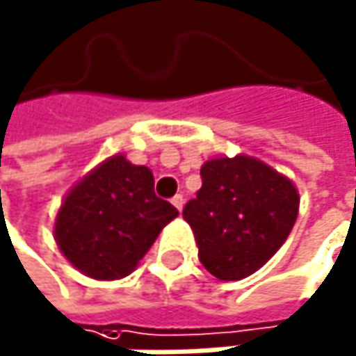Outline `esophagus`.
Here are the masks:
<instances>
[{"label": "esophagus", "instance_id": "obj_1", "mask_svg": "<svg viewBox=\"0 0 356 356\" xmlns=\"http://www.w3.org/2000/svg\"><path fill=\"white\" fill-rule=\"evenodd\" d=\"M170 202H172V207H175L177 211H181V209H184V202H186V200H184V196H181V194H177V196H175V198H172Z\"/></svg>", "mask_w": 356, "mask_h": 356}]
</instances>
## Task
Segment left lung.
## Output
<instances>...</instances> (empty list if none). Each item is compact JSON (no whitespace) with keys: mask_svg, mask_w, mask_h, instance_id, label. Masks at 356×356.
Segmentation results:
<instances>
[{"mask_svg":"<svg viewBox=\"0 0 356 356\" xmlns=\"http://www.w3.org/2000/svg\"><path fill=\"white\" fill-rule=\"evenodd\" d=\"M202 188L184 209L200 264L219 281H241L283 247L300 211L296 184L259 158H211Z\"/></svg>","mask_w":356,"mask_h":356,"instance_id":"1","label":"left lung"}]
</instances>
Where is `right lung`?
<instances>
[{"mask_svg":"<svg viewBox=\"0 0 356 356\" xmlns=\"http://www.w3.org/2000/svg\"><path fill=\"white\" fill-rule=\"evenodd\" d=\"M179 211L154 194V175L124 154L109 156L75 184L54 219L65 259L95 281L129 276Z\"/></svg>","mask_w":356,"mask_h":356,"instance_id":"obj_1","label":"right lung"}]
</instances>
